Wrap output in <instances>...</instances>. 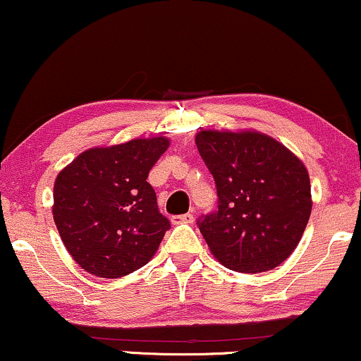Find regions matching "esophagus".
<instances>
[{"instance_id":"34e87169","label":"esophagus","mask_w":361,"mask_h":361,"mask_svg":"<svg viewBox=\"0 0 361 361\" xmlns=\"http://www.w3.org/2000/svg\"><path fill=\"white\" fill-rule=\"evenodd\" d=\"M193 220H195L193 213L175 214V216H171V223H173V225H181V223H193Z\"/></svg>"}]
</instances>
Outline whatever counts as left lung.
I'll use <instances>...</instances> for the list:
<instances>
[{
	"mask_svg": "<svg viewBox=\"0 0 361 361\" xmlns=\"http://www.w3.org/2000/svg\"><path fill=\"white\" fill-rule=\"evenodd\" d=\"M196 147L213 175L216 212L198 218L209 252L240 273L276 268L298 246L312 213L307 168L258 131H200Z\"/></svg>",
	"mask_w": 361,
	"mask_h": 361,
	"instance_id": "1",
	"label": "left lung"
}]
</instances>
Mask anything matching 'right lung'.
I'll list each match as a JSON object with an SVG mask.
<instances>
[{"mask_svg": "<svg viewBox=\"0 0 361 361\" xmlns=\"http://www.w3.org/2000/svg\"><path fill=\"white\" fill-rule=\"evenodd\" d=\"M170 140H131L91 148L59 171L53 218L66 250L85 271L120 278L157 253L170 220L147 178Z\"/></svg>", "mask_w": 361, "mask_h": 361, "instance_id": "add662e5", "label": "right lung"}]
</instances>
